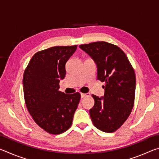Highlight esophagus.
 <instances>
[{
	"mask_svg": "<svg viewBox=\"0 0 159 159\" xmlns=\"http://www.w3.org/2000/svg\"><path fill=\"white\" fill-rule=\"evenodd\" d=\"M89 95V94L88 93H80V97H81V98H85L86 96H88Z\"/></svg>",
	"mask_w": 159,
	"mask_h": 159,
	"instance_id": "34e87169",
	"label": "esophagus"
}]
</instances>
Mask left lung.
Returning a JSON list of instances; mask_svg holds the SVG:
<instances>
[{
    "mask_svg": "<svg viewBox=\"0 0 159 159\" xmlns=\"http://www.w3.org/2000/svg\"><path fill=\"white\" fill-rule=\"evenodd\" d=\"M98 68V80L105 82L103 97L93 95L90 109L93 125L105 133L118 130L130 116L134 105L136 78L124 52L116 45L98 41L79 45Z\"/></svg>",
    "mask_w": 159,
    "mask_h": 159,
    "instance_id": "obj_1",
    "label": "left lung"
}]
</instances>
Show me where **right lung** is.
<instances>
[{
  "label": "right lung",
  "instance_id": "right-lung-1",
  "mask_svg": "<svg viewBox=\"0 0 159 159\" xmlns=\"http://www.w3.org/2000/svg\"><path fill=\"white\" fill-rule=\"evenodd\" d=\"M77 48L55 46L39 51L32 57L23 76L26 106L40 127L58 134L71 127L80 99L79 93L59 91L60 80L66 75L65 65Z\"/></svg>",
  "mask_w": 159,
  "mask_h": 159
}]
</instances>
